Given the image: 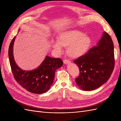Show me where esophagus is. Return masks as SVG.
Instances as JSON below:
<instances>
[{"label":"esophagus","instance_id":"1","mask_svg":"<svg viewBox=\"0 0 121 121\" xmlns=\"http://www.w3.org/2000/svg\"><path fill=\"white\" fill-rule=\"evenodd\" d=\"M63 62L65 64H69L71 63V61L69 60H67V59H65L63 60Z\"/></svg>","mask_w":121,"mask_h":121}]
</instances>
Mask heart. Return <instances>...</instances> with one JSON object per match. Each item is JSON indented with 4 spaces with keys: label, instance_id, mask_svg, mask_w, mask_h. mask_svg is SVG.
Here are the masks:
<instances>
[{
    "label": "heart",
    "instance_id": "1",
    "mask_svg": "<svg viewBox=\"0 0 121 121\" xmlns=\"http://www.w3.org/2000/svg\"><path fill=\"white\" fill-rule=\"evenodd\" d=\"M91 40L88 36L78 30H70L59 35L58 40H53L52 47L56 52L61 53L63 46H67L66 51L69 56L76 57L88 50Z\"/></svg>",
    "mask_w": 121,
    "mask_h": 121
}]
</instances>
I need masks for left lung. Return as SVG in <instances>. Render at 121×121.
I'll return each instance as SVG.
<instances>
[{"label": "left lung", "mask_w": 121, "mask_h": 121, "mask_svg": "<svg viewBox=\"0 0 121 121\" xmlns=\"http://www.w3.org/2000/svg\"><path fill=\"white\" fill-rule=\"evenodd\" d=\"M74 62L80 75L75 79L76 85L83 91L96 89L106 83L114 67V45L110 36L104 33L97 43Z\"/></svg>", "instance_id": "obj_1"}]
</instances>
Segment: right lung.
I'll return each mask as SVG.
<instances>
[{"label": "right lung", "mask_w": 121, "mask_h": 121, "mask_svg": "<svg viewBox=\"0 0 121 121\" xmlns=\"http://www.w3.org/2000/svg\"><path fill=\"white\" fill-rule=\"evenodd\" d=\"M15 38V36L10 43L8 51L10 65L15 79L22 87L32 93L41 94L47 92L53 83L56 70L63 65L62 60L46 56L37 69L23 70L17 65L13 55Z\"/></svg>", "instance_id": "add662e5"}]
</instances>
